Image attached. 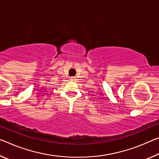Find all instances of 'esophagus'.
Instances as JSON below:
<instances>
[{
	"label": "esophagus",
	"mask_w": 159,
	"mask_h": 159,
	"mask_svg": "<svg viewBox=\"0 0 159 159\" xmlns=\"http://www.w3.org/2000/svg\"><path fill=\"white\" fill-rule=\"evenodd\" d=\"M70 80H72V81H73V80H75V77H70Z\"/></svg>",
	"instance_id": "34e87169"
}]
</instances>
